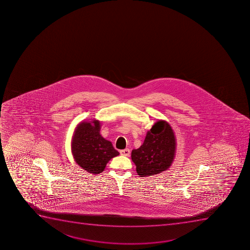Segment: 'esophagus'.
<instances>
[{
  "instance_id": "34e87169",
  "label": "esophagus",
  "mask_w": 250,
  "mask_h": 250,
  "mask_svg": "<svg viewBox=\"0 0 250 250\" xmlns=\"http://www.w3.org/2000/svg\"><path fill=\"white\" fill-rule=\"evenodd\" d=\"M120 153H121V156H129L130 151H129L128 148L124 149V150H121V151H120Z\"/></svg>"
}]
</instances>
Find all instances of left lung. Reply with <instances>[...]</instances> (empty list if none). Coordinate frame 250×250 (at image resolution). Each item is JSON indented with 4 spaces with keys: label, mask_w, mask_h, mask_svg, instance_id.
Masks as SVG:
<instances>
[{
    "label": "left lung",
    "mask_w": 250,
    "mask_h": 250,
    "mask_svg": "<svg viewBox=\"0 0 250 250\" xmlns=\"http://www.w3.org/2000/svg\"><path fill=\"white\" fill-rule=\"evenodd\" d=\"M176 139L166 121H159L146 133L144 144L132 151L131 159L140 177L155 175L170 167L175 157Z\"/></svg>",
    "instance_id": "1"
}]
</instances>
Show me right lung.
<instances>
[{"mask_svg": "<svg viewBox=\"0 0 250 250\" xmlns=\"http://www.w3.org/2000/svg\"><path fill=\"white\" fill-rule=\"evenodd\" d=\"M100 122L82 121L75 129L72 153L76 163L88 173L99 174L111 158L119 155L112 144L100 134Z\"/></svg>", "mask_w": 250, "mask_h": 250, "instance_id": "add662e5", "label": "right lung"}]
</instances>
